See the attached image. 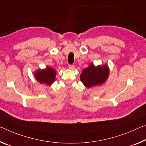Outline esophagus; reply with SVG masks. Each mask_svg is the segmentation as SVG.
Instances as JSON below:
<instances>
[{"mask_svg": "<svg viewBox=\"0 0 146 146\" xmlns=\"http://www.w3.org/2000/svg\"><path fill=\"white\" fill-rule=\"evenodd\" d=\"M69 68L71 69V70H73L75 69V66L74 65H69Z\"/></svg>", "mask_w": 146, "mask_h": 146, "instance_id": "34e87169", "label": "esophagus"}]
</instances>
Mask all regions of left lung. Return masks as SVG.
Here are the masks:
<instances>
[{"instance_id": "1", "label": "left lung", "mask_w": 146, "mask_h": 146, "mask_svg": "<svg viewBox=\"0 0 146 146\" xmlns=\"http://www.w3.org/2000/svg\"><path fill=\"white\" fill-rule=\"evenodd\" d=\"M109 72L110 69L108 64L95 66L92 63L88 68L83 69L80 74V79L86 88H90L96 86L103 84L108 79Z\"/></svg>"}]
</instances>
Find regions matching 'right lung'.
<instances>
[{"mask_svg":"<svg viewBox=\"0 0 146 146\" xmlns=\"http://www.w3.org/2000/svg\"><path fill=\"white\" fill-rule=\"evenodd\" d=\"M34 75L38 82L50 86L54 82L56 72L54 68L47 67L45 69L36 70L34 73Z\"/></svg>","mask_w":146,"mask_h":146,"instance_id":"right-lung-1","label":"right lung"}]
</instances>
